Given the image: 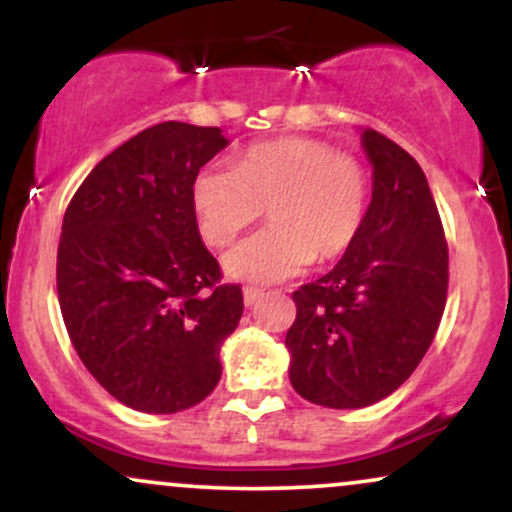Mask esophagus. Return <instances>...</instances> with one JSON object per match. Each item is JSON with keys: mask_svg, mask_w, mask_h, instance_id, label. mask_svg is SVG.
<instances>
[{"mask_svg": "<svg viewBox=\"0 0 512 512\" xmlns=\"http://www.w3.org/2000/svg\"><path fill=\"white\" fill-rule=\"evenodd\" d=\"M264 296L262 289H257V286H245L243 289V298H245V305H255L260 298Z\"/></svg>", "mask_w": 512, "mask_h": 512, "instance_id": "esophagus-1", "label": "esophagus"}]
</instances>
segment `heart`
Masks as SVG:
<instances>
[{
	"instance_id": "b5f03b06",
	"label": "heart",
	"mask_w": 512,
	"mask_h": 512,
	"mask_svg": "<svg viewBox=\"0 0 512 512\" xmlns=\"http://www.w3.org/2000/svg\"><path fill=\"white\" fill-rule=\"evenodd\" d=\"M368 199V170L356 156L303 137L252 146L236 166L209 161L192 180L199 233L211 245H226L267 204L272 223L223 257L231 276L264 284L349 250L366 223Z\"/></svg>"
}]
</instances>
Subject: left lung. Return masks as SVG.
I'll list each match as a JSON object with an SVG mask.
<instances>
[{
	"label": "left lung",
	"mask_w": 512,
	"mask_h": 512,
	"mask_svg": "<svg viewBox=\"0 0 512 512\" xmlns=\"http://www.w3.org/2000/svg\"><path fill=\"white\" fill-rule=\"evenodd\" d=\"M373 199L337 267L293 291L286 332L293 390L330 409L380 402L414 373L448 298V243L414 156L375 129L361 132Z\"/></svg>",
	"instance_id": "1"
}]
</instances>
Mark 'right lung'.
<instances>
[{
	"mask_svg": "<svg viewBox=\"0 0 512 512\" xmlns=\"http://www.w3.org/2000/svg\"><path fill=\"white\" fill-rule=\"evenodd\" d=\"M219 127L161 122L117 146L64 211L57 298L88 373L127 407L175 414L211 395L243 291L199 238L192 180Z\"/></svg>",
	"mask_w": 512,
	"mask_h": 512,
	"instance_id": "right-lung-1",
	"label": "right lung"
}]
</instances>
